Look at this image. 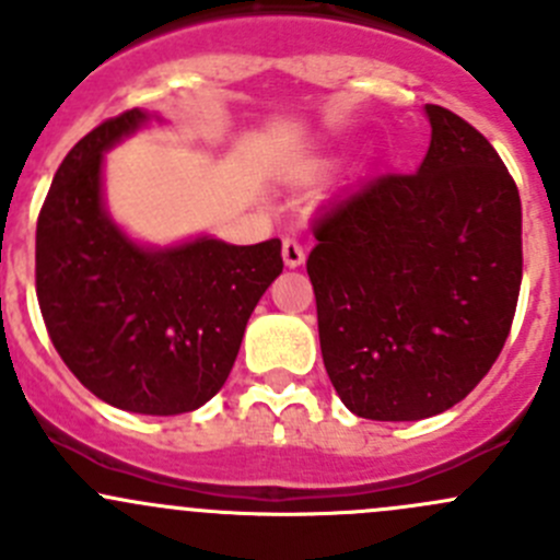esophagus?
I'll use <instances>...</instances> for the list:
<instances>
[{"mask_svg":"<svg viewBox=\"0 0 560 560\" xmlns=\"http://www.w3.org/2000/svg\"><path fill=\"white\" fill-rule=\"evenodd\" d=\"M281 257H284L287 268H301V265L306 262V252H303V246L298 244L295 238H284V244H281Z\"/></svg>","mask_w":560,"mask_h":560,"instance_id":"esophagus-1","label":"esophagus"}]
</instances>
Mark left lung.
Here are the masks:
<instances>
[{
    "label": "left lung",
    "mask_w": 560,
    "mask_h": 560,
    "mask_svg": "<svg viewBox=\"0 0 560 560\" xmlns=\"http://www.w3.org/2000/svg\"><path fill=\"white\" fill-rule=\"evenodd\" d=\"M431 145L325 208L308 279L327 376L352 415L411 422L466 398L510 336L521 195L485 135L425 105Z\"/></svg>",
    "instance_id": "obj_1"
}]
</instances>
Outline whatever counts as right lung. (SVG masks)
I'll return each mask as SVG.
<instances>
[{"label":"right lung","mask_w":560,"mask_h":560,"mask_svg":"<svg viewBox=\"0 0 560 560\" xmlns=\"http://www.w3.org/2000/svg\"><path fill=\"white\" fill-rule=\"evenodd\" d=\"M162 121L140 107L78 140L37 219V301L56 352L100 400L135 415L200 409L228 382L281 241L213 235L149 246L105 206V154Z\"/></svg>","instance_id":"obj_1"}]
</instances>
